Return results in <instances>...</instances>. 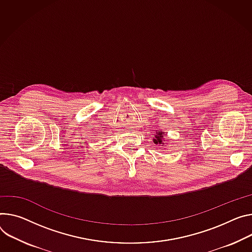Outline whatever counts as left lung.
<instances>
[{"label":"left lung","instance_id":"1","mask_svg":"<svg viewBox=\"0 0 252 252\" xmlns=\"http://www.w3.org/2000/svg\"><path fill=\"white\" fill-rule=\"evenodd\" d=\"M158 134V136H157V140H154V142H156V144H162V142H163V139H164V132H158L157 133Z\"/></svg>","mask_w":252,"mask_h":252}]
</instances>
